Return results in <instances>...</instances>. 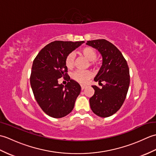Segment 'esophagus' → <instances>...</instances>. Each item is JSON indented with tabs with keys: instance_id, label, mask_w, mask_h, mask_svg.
<instances>
[{
	"instance_id": "1",
	"label": "esophagus",
	"mask_w": 156,
	"mask_h": 156,
	"mask_svg": "<svg viewBox=\"0 0 156 156\" xmlns=\"http://www.w3.org/2000/svg\"><path fill=\"white\" fill-rule=\"evenodd\" d=\"M87 87V86H85V85H81V89L82 90H84V89Z\"/></svg>"
}]
</instances>
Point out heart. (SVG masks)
<instances>
[{"label":"heart","instance_id":"obj_1","mask_svg":"<svg viewBox=\"0 0 156 156\" xmlns=\"http://www.w3.org/2000/svg\"><path fill=\"white\" fill-rule=\"evenodd\" d=\"M82 55L84 56L88 61L92 62L91 64H94V62L97 58V52L94 49L90 47H87L82 49ZM74 55L73 54H69L66 58L65 64L68 69H72L74 66ZM92 73L87 70H76L72 74V78L74 80L80 83L85 84L91 78Z\"/></svg>","mask_w":156,"mask_h":156}]
</instances>
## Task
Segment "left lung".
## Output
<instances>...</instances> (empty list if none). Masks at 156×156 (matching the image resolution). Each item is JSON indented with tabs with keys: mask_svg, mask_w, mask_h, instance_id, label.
I'll return each instance as SVG.
<instances>
[{
	"mask_svg": "<svg viewBox=\"0 0 156 156\" xmlns=\"http://www.w3.org/2000/svg\"><path fill=\"white\" fill-rule=\"evenodd\" d=\"M87 45L100 52L102 64L94 80L105 82L99 88L92 86L94 94L89 99L92 112L101 117L115 114L123 104L130 83L129 69L127 61L115 46L105 39L88 41Z\"/></svg>",
	"mask_w": 156,
	"mask_h": 156,
	"instance_id": "obj_1",
	"label": "left lung"
}]
</instances>
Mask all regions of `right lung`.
Segmentation results:
<instances>
[{"mask_svg": "<svg viewBox=\"0 0 156 156\" xmlns=\"http://www.w3.org/2000/svg\"><path fill=\"white\" fill-rule=\"evenodd\" d=\"M83 43L53 41L39 52L33 62L31 87L39 107L49 117H64L74 108L81 87L67 74L65 60ZM62 76H66L69 81L66 86L58 83V79Z\"/></svg>", "mask_w": 156, "mask_h": 156, "instance_id": "right-lung-1", "label": "right lung"}]
</instances>
